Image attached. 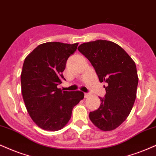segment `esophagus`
Instances as JSON below:
<instances>
[{"instance_id": "1", "label": "esophagus", "mask_w": 156, "mask_h": 156, "mask_svg": "<svg viewBox=\"0 0 156 156\" xmlns=\"http://www.w3.org/2000/svg\"><path fill=\"white\" fill-rule=\"evenodd\" d=\"M90 95V93H84V98H87V97H89Z\"/></svg>"}]
</instances>
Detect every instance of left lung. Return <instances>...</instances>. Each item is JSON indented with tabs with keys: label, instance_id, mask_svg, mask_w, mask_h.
<instances>
[{
	"label": "left lung",
	"instance_id": "obj_1",
	"mask_svg": "<svg viewBox=\"0 0 156 156\" xmlns=\"http://www.w3.org/2000/svg\"><path fill=\"white\" fill-rule=\"evenodd\" d=\"M78 51L95 69L101 82H105V94L90 119L103 131H111L126 120L137 95V67L122 48L113 42L98 40L81 44Z\"/></svg>",
	"mask_w": 156,
	"mask_h": 156
}]
</instances>
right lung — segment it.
<instances>
[{
	"instance_id": "add662e5",
	"label": "right lung",
	"mask_w": 156,
	"mask_h": 156,
	"mask_svg": "<svg viewBox=\"0 0 156 156\" xmlns=\"http://www.w3.org/2000/svg\"><path fill=\"white\" fill-rule=\"evenodd\" d=\"M78 43H43L25 58L21 74L22 93L29 114L39 127L57 131L71 119L74 107L84 98L81 91H62L63 72Z\"/></svg>"
}]
</instances>
